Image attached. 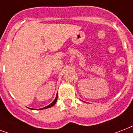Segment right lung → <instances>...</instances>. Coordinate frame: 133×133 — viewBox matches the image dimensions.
<instances>
[{
  "label": "right lung",
  "mask_w": 133,
  "mask_h": 133,
  "mask_svg": "<svg viewBox=\"0 0 133 133\" xmlns=\"http://www.w3.org/2000/svg\"><path fill=\"white\" fill-rule=\"evenodd\" d=\"M56 100H57V96L56 97V98H55V99L54 100V101L52 102V103H51L50 104V105H48V106H46V107H44V108H41V110H42V109H45V108H50V107H52V106H53V105L56 103ZM36 110H40V109H36Z\"/></svg>",
  "instance_id": "obj_1"
}]
</instances>
